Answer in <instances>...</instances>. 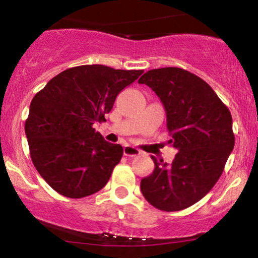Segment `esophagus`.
Instances as JSON below:
<instances>
[{
    "label": "esophagus",
    "instance_id": "esophagus-1",
    "mask_svg": "<svg viewBox=\"0 0 258 258\" xmlns=\"http://www.w3.org/2000/svg\"><path fill=\"white\" fill-rule=\"evenodd\" d=\"M123 153H124V155H125V157L134 158V157H138V155L141 154V151H140V149H138V148L133 147V146H125V147H124V149H123Z\"/></svg>",
    "mask_w": 258,
    "mask_h": 258
}]
</instances>
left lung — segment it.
<instances>
[{
    "instance_id": "left-lung-1",
    "label": "left lung",
    "mask_w": 258,
    "mask_h": 258,
    "mask_svg": "<svg viewBox=\"0 0 258 258\" xmlns=\"http://www.w3.org/2000/svg\"><path fill=\"white\" fill-rule=\"evenodd\" d=\"M164 104L167 132L178 153L171 164L154 161L141 180L145 199L164 212L195 205L212 190L234 147L227 106L201 78L177 67L152 69L139 79Z\"/></svg>"
}]
</instances>
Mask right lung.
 <instances>
[{"instance_id": "right-lung-1", "label": "right lung", "mask_w": 258, "mask_h": 258, "mask_svg": "<svg viewBox=\"0 0 258 258\" xmlns=\"http://www.w3.org/2000/svg\"><path fill=\"white\" fill-rule=\"evenodd\" d=\"M144 71L86 64L59 73L31 101L25 133L32 163L55 191L81 199L99 191L123 148L93 125L105 122L118 93Z\"/></svg>"}]
</instances>
